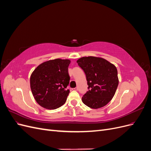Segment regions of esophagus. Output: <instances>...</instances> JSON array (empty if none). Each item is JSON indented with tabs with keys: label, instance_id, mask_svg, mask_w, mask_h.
<instances>
[{
	"label": "esophagus",
	"instance_id": "obj_1",
	"mask_svg": "<svg viewBox=\"0 0 151 151\" xmlns=\"http://www.w3.org/2000/svg\"><path fill=\"white\" fill-rule=\"evenodd\" d=\"M73 90H74V91H78V88H73Z\"/></svg>",
	"mask_w": 151,
	"mask_h": 151
}]
</instances>
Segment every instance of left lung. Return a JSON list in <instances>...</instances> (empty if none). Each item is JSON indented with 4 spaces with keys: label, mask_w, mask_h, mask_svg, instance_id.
<instances>
[{
    "label": "left lung",
    "mask_w": 151,
    "mask_h": 151,
    "mask_svg": "<svg viewBox=\"0 0 151 151\" xmlns=\"http://www.w3.org/2000/svg\"><path fill=\"white\" fill-rule=\"evenodd\" d=\"M77 63L85 73L89 89L82 101L91 108L104 106L113 98L119 83L116 67L103 58L92 56L81 57Z\"/></svg>",
    "instance_id": "left-lung-1"
}]
</instances>
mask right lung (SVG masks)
<instances>
[{
    "mask_svg": "<svg viewBox=\"0 0 151 151\" xmlns=\"http://www.w3.org/2000/svg\"><path fill=\"white\" fill-rule=\"evenodd\" d=\"M68 59L57 58L41 63L32 72L30 87L36 101L48 109L64 104L70 91L67 89L70 77Z\"/></svg>",
    "mask_w": 151,
    "mask_h": 151,
    "instance_id": "add662e5",
    "label": "right lung"
}]
</instances>
